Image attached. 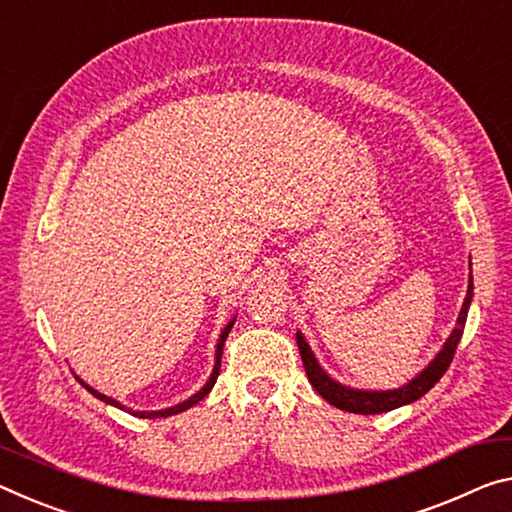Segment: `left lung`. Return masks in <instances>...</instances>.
I'll return each instance as SVG.
<instances>
[{"mask_svg":"<svg viewBox=\"0 0 512 512\" xmlns=\"http://www.w3.org/2000/svg\"><path fill=\"white\" fill-rule=\"evenodd\" d=\"M469 269H472V262H469ZM474 298V278L469 273V285H467V296L465 303H462V310L458 314L456 328L451 330L449 339H446L444 346L440 348V353L428 362L426 369H421L415 378L408 380L403 387L396 389H355V387H346L339 383V380L330 378L326 369L321 367L316 355L312 353L310 344L305 342L303 332H296V344L300 351V358H303V367L307 378H310L312 387L319 392L323 399H326L330 405H335L339 410L346 412H355V415H380V412H389L394 408H401V405H408L412 401H417L424 396L428 389L435 387L437 380H440L449 364L453 360V353L460 344L462 330H465V321H467V312L469 305H472Z\"/></svg>","mask_w":512,"mask_h":512,"instance_id":"left-lung-1","label":"left lung"}]
</instances>
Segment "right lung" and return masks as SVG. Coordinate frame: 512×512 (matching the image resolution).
Here are the masks:
<instances>
[{
  "instance_id": "obj_1",
  "label": "right lung",
  "mask_w": 512,
  "mask_h": 512,
  "mask_svg": "<svg viewBox=\"0 0 512 512\" xmlns=\"http://www.w3.org/2000/svg\"><path fill=\"white\" fill-rule=\"evenodd\" d=\"M234 321L237 319H232L230 323H227V326L223 328V332H221V337H218V344H216V353H214V371H212V376H209V380L205 385H202V389L200 392H196L193 396H189V399L186 401H182V403H177V405H170V408H164V410H152V412H145V410H132V408H127V405H123L120 401H116V399H111V396H104V394H100L97 392V389H93L91 385H86L84 380H81L79 376H75L81 385H84L88 392H91L95 399H100V401H104V403H109V405H113V408H120V410H125V412H129V415H134V417H141V419H157V417H170V415H177V412H184V410H189V408H193V405H196L198 401H202L205 399V396L212 392V387H214V383H216V378H218V371H221V355H223V344H225V339H227V335H230V330H232V326H234Z\"/></svg>"
}]
</instances>
